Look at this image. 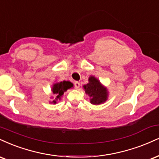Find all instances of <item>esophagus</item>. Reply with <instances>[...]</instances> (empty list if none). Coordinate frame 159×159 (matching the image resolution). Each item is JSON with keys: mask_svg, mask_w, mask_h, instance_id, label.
I'll return each mask as SVG.
<instances>
[{"mask_svg": "<svg viewBox=\"0 0 159 159\" xmlns=\"http://www.w3.org/2000/svg\"><path fill=\"white\" fill-rule=\"evenodd\" d=\"M74 85H75V89H78L80 87V83L78 81H75Z\"/></svg>", "mask_w": 159, "mask_h": 159, "instance_id": "obj_1", "label": "esophagus"}]
</instances>
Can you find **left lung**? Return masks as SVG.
I'll use <instances>...</instances> for the list:
<instances>
[{"label":"left lung","instance_id":"1","mask_svg":"<svg viewBox=\"0 0 159 159\" xmlns=\"http://www.w3.org/2000/svg\"><path fill=\"white\" fill-rule=\"evenodd\" d=\"M85 93L90 98V103L93 104H100L104 102L107 98L106 88L101 84L100 81L93 76L89 78V83L84 86Z\"/></svg>","mask_w":159,"mask_h":159}]
</instances>
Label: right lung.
<instances>
[{
    "mask_svg": "<svg viewBox=\"0 0 159 159\" xmlns=\"http://www.w3.org/2000/svg\"><path fill=\"white\" fill-rule=\"evenodd\" d=\"M73 87V84L70 81H61L59 82V83H56L53 85L52 87V93L54 95H56V100L58 99H60L61 97L62 96L63 94H64V92H66L68 89ZM54 104L56 103V101L55 100L52 101Z\"/></svg>",
    "mask_w": 159,
    "mask_h": 159,
    "instance_id": "right-lung-1",
    "label": "right lung"
}]
</instances>
